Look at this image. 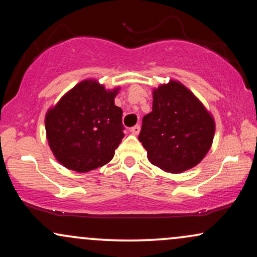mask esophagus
Segmentation results:
<instances>
[{"label": "esophagus", "instance_id": "34e87169", "mask_svg": "<svg viewBox=\"0 0 257 257\" xmlns=\"http://www.w3.org/2000/svg\"><path fill=\"white\" fill-rule=\"evenodd\" d=\"M140 124H137V125H134L133 126V128H131V132L133 133V134L134 135H138L139 133H140Z\"/></svg>", "mask_w": 257, "mask_h": 257}]
</instances>
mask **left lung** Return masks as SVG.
<instances>
[{"instance_id":"1","label":"left lung","mask_w":257,"mask_h":257,"mask_svg":"<svg viewBox=\"0 0 257 257\" xmlns=\"http://www.w3.org/2000/svg\"><path fill=\"white\" fill-rule=\"evenodd\" d=\"M152 95V112L144 116L139 135L149 161L172 174L196 167L213 145V114L175 79L155 88Z\"/></svg>"}]
</instances>
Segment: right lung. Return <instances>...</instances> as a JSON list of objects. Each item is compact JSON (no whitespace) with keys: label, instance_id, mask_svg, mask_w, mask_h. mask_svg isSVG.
Segmentation results:
<instances>
[{"label":"right lung","instance_id":"1","mask_svg":"<svg viewBox=\"0 0 257 257\" xmlns=\"http://www.w3.org/2000/svg\"><path fill=\"white\" fill-rule=\"evenodd\" d=\"M119 89H106L98 79H84L48 108L47 140L61 166L87 173L113 158L124 137L122 108L114 105Z\"/></svg>","mask_w":257,"mask_h":257}]
</instances>
